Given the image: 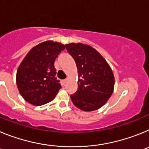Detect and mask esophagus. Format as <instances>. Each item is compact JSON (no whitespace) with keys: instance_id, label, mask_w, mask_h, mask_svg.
Returning <instances> with one entry per match:
<instances>
[{"instance_id":"obj_1","label":"esophagus","mask_w":149,"mask_h":149,"mask_svg":"<svg viewBox=\"0 0 149 149\" xmlns=\"http://www.w3.org/2000/svg\"><path fill=\"white\" fill-rule=\"evenodd\" d=\"M67 82H68V80H67V79H65V80H63V85H65V84H66Z\"/></svg>"}]
</instances>
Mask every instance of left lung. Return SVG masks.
<instances>
[{"label":"left lung","mask_w":149,"mask_h":149,"mask_svg":"<svg viewBox=\"0 0 149 149\" xmlns=\"http://www.w3.org/2000/svg\"><path fill=\"white\" fill-rule=\"evenodd\" d=\"M78 72V87L71 99L77 108L93 111L103 106L114 89V75L108 63L93 47L82 43L65 45Z\"/></svg>","instance_id":"8db88e82"}]
</instances>
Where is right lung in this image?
Here are the masks:
<instances>
[{"label":"right lung","instance_id":"add662e5","mask_svg":"<svg viewBox=\"0 0 149 149\" xmlns=\"http://www.w3.org/2000/svg\"><path fill=\"white\" fill-rule=\"evenodd\" d=\"M64 45L46 41L33 47L18 67L16 84L24 99L35 106L48 103L61 88L56 80L54 62Z\"/></svg>","mask_w":149,"mask_h":149}]
</instances>
